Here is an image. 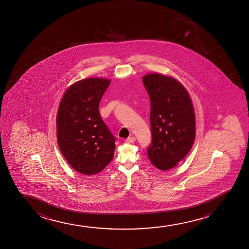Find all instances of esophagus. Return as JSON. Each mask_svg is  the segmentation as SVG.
Here are the masks:
<instances>
[{
	"mask_svg": "<svg viewBox=\"0 0 249 249\" xmlns=\"http://www.w3.org/2000/svg\"><path fill=\"white\" fill-rule=\"evenodd\" d=\"M135 140H136L135 137H128V138L126 140V143H134V142H135Z\"/></svg>",
	"mask_w": 249,
	"mask_h": 249,
	"instance_id": "1",
	"label": "esophagus"
}]
</instances>
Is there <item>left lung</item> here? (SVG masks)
Segmentation results:
<instances>
[{
    "mask_svg": "<svg viewBox=\"0 0 249 249\" xmlns=\"http://www.w3.org/2000/svg\"><path fill=\"white\" fill-rule=\"evenodd\" d=\"M143 83L150 99L152 141L148 157L158 169L168 170L186 157L194 143L193 105L186 89L173 77L148 74Z\"/></svg>",
    "mask_w": 249,
    "mask_h": 249,
    "instance_id": "1",
    "label": "left lung"
}]
</instances>
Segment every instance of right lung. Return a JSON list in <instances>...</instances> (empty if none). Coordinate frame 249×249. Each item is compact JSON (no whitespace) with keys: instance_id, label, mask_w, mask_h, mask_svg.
Wrapping results in <instances>:
<instances>
[{"instance_id":"add662e5","label":"right lung","mask_w":249,"mask_h":249,"mask_svg":"<svg viewBox=\"0 0 249 249\" xmlns=\"http://www.w3.org/2000/svg\"><path fill=\"white\" fill-rule=\"evenodd\" d=\"M110 81L88 78L71 86L62 98L57 114L59 150L80 174L101 172L112 160L116 148L113 136L99 111L102 96Z\"/></svg>"}]
</instances>
